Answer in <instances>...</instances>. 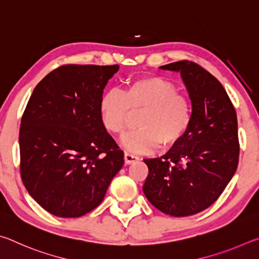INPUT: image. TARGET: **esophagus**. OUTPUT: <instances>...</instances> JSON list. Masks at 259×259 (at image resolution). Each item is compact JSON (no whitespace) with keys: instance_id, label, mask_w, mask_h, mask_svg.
<instances>
[{"instance_id":"esophagus-1","label":"esophagus","mask_w":259,"mask_h":259,"mask_svg":"<svg viewBox=\"0 0 259 259\" xmlns=\"http://www.w3.org/2000/svg\"><path fill=\"white\" fill-rule=\"evenodd\" d=\"M138 160H139V157L137 155L130 154V153H125V154H124L125 164H131V163H134V162L138 161Z\"/></svg>"}]
</instances>
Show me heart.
I'll return each mask as SVG.
<instances>
[{
	"label": "heart",
	"instance_id": "b5f03b06",
	"mask_svg": "<svg viewBox=\"0 0 259 259\" xmlns=\"http://www.w3.org/2000/svg\"><path fill=\"white\" fill-rule=\"evenodd\" d=\"M103 125L113 135H122L131 113H139V128L122 139L131 153H150L157 147L172 146L181 140L191 123L190 99L178 93L172 82L160 76H145L126 82L122 93L111 90L99 100Z\"/></svg>",
	"mask_w": 259,
	"mask_h": 259
}]
</instances>
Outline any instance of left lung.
I'll use <instances>...</instances> for the list:
<instances>
[{"instance_id":"left-lung-1","label":"left lung","mask_w":259,"mask_h":259,"mask_svg":"<svg viewBox=\"0 0 259 259\" xmlns=\"http://www.w3.org/2000/svg\"><path fill=\"white\" fill-rule=\"evenodd\" d=\"M181 74L192 103L186 134L164 155L144 159L147 200L174 217L195 214L210 207L234 176L239 163L238 119L216 77L193 61L163 65Z\"/></svg>"}]
</instances>
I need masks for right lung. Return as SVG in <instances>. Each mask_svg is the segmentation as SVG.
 <instances>
[{
  "label": "right lung",
  "instance_id": "right-lung-1",
  "mask_svg": "<svg viewBox=\"0 0 259 259\" xmlns=\"http://www.w3.org/2000/svg\"><path fill=\"white\" fill-rule=\"evenodd\" d=\"M119 65H66L35 87L19 130L20 175L29 195L57 217L75 218L104 200L124 154L98 105Z\"/></svg>",
  "mask_w": 259,
  "mask_h": 259
}]
</instances>
